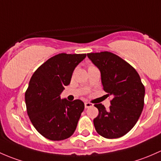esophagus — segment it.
Here are the masks:
<instances>
[{
	"label": "esophagus",
	"instance_id": "obj_1",
	"mask_svg": "<svg viewBox=\"0 0 161 161\" xmlns=\"http://www.w3.org/2000/svg\"><path fill=\"white\" fill-rule=\"evenodd\" d=\"M84 106H85V108H88L92 107L93 104L90 103V102H85V103H84Z\"/></svg>",
	"mask_w": 161,
	"mask_h": 161
}]
</instances>
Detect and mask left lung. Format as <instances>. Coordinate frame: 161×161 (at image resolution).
<instances>
[{"mask_svg":"<svg viewBox=\"0 0 161 161\" xmlns=\"http://www.w3.org/2000/svg\"><path fill=\"white\" fill-rule=\"evenodd\" d=\"M87 57L100 70L104 91L113 96L108 110L102 104L94 105L99 112L94 119L95 130L107 139L123 136L133 128L143 108L145 87L140 75L112 53H91Z\"/></svg>","mask_w":161,"mask_h":161,"instance_id":"8db88e82","label":"left lung"}]
</instances>
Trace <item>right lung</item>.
<instances>
[{
	"instance_id": "right-lung-1",
	"label": "right lung",
	"mask_w": 161,
	"mask_h": 161,
	"mask_svg": "<svg viewBox=\"0 0 161 161\" xmlns=\"http://www.w3.org/2000/svg\"><path fill=\"white\" fill-rule=\"evenodd\" d=\"M85 57L86 54L59 53L42 64L31 77L25 95L28 115L36 130L48 140H66L77 128L84 102H69L59 95Z\"/></svg>"
}]
</instances>
